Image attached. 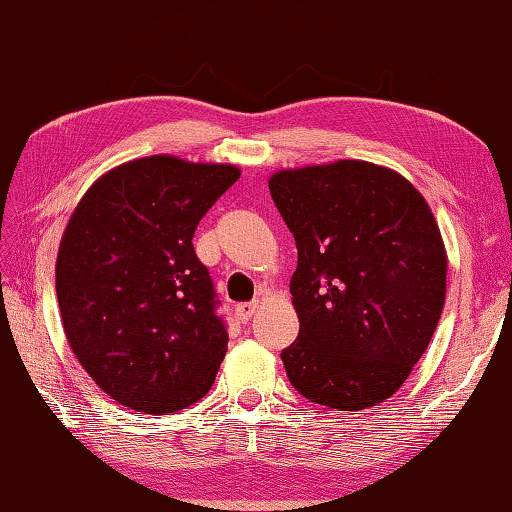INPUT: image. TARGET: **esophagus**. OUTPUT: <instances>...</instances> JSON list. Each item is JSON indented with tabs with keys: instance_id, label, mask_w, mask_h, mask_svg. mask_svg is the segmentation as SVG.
<instances>
[{
	"instance_id": "esophagus-1",
	"label": "esophagus",
	"mask_w": 512,
	"mask_h": 512,
	"mask_svg": "<svg viewBox=\"0 0 512 512\" xmlns=\"http://www.w3.org/2000/svg\"><path fill=\"white\" fill-rule=\"evenodd\" d=\"M257 302H242V304H237L235 306V313H237V317H239V322H250V317H253L255 313H257Z\"/></svg>"
}]
</instances>
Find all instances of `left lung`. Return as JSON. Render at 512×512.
<instances>
[{"mask_svg": "<svg viewBox=\"0 0 512 512\" xmlns=\"http://www.w3.org/2000/svg\"><path fill=\"white\" fill-rule=\"evenodd\" d=\"M268 188L297 244L290 384L337 410L382 404L444 308L446 250L426 199L395 170L353 159L282 170Z\"/></svg>", "mask_w": 512, "mask_h": 512, "instance_id": "left-lung-1", "label": "left lung"}]
</instances>
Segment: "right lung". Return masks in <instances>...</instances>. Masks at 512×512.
Instances as JSON below:
<instances>
[{
  "label": "right lung",
  "instance_id": "add662e5",
  "mask_svg": "<svg viewBox=\"0 0 512 512\" xmlns=\"http://www.w3.org/2000/svg\"><path fill=\"white\" fill-rule=\"evenodd\" d=\"M239 175L170 155L135 159L99 177L70 217L55 268L64 333L122 406L177 413L213 386L228 333L193 237Z\"/></svg>",
  "mask_w": 512,
  "mask_h": 512
}]
</instances>
